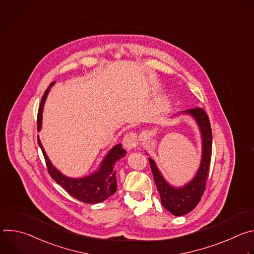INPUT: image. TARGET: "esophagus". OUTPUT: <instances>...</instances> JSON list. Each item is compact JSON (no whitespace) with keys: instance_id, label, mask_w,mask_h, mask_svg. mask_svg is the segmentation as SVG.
Segmentation results:
<instances>
[{"instance_id":"34e87169","label":"esophagus","mask_w":254,"mask_h":254,"mask_svg":"<svg viewBox=\"0 0 254 254\" xmlns=\"http://www.w3.org/2000/svg\"><path fill=\"white\" fill-rule=\"evenodd\" d=\"M138 144L137 135L134 132H128L123 138V146L127 151H131L132 149L136 148Z\"/></svg>"}]
</instances>
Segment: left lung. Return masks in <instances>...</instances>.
<instances>
[{
    "mask_svg": "<svg viewBox=\"0 0 254 254\" xmlns=\"http://www.w3.org/2000/svg\"><path fill=\"white\" fill-rule=\"evenodd\" d=\"M182 114L189 115L194 119L201 133L202 157L195 177L182 187H174L165 180L155 161L149 158L162 204L175 216H183L191 212L200 202L206 188V180L209 173L212 153V130L209 118L203 108L195 107L175 116Z\"/></svg>",
    "mask_w": 254,
    "mask_h": 254,
    "instance_id": "left-lung-1",
    "label": "left lung"
}]
</instances>
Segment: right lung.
Segmentation results:
<instances>
[{
	"label": "right lung",
	"mask_w": 254,
	"mask_h": 254,
	"mask_svg": "<svg viewBox=\"0 0 254 254\" xmlns=\"http://www.w3.org/2000/svg\"><path fill=\"white\" fill-rule=\"evenodd\" d=\"M54 83L55 81L49 85L41 99V103L38 110V130H40L42 127V114L47 95L50 91V87L53 86ZM37 139L39 147L43 153L50 176L58 185H60L61 187L64 188V190H66V192L69 195L84 203L96 204L106 200L108 197H111L116 193L117 173L114 170V168L116 166V163L120 159L124 158L127 154L121 143L117 144V146L111 149V151L106 154V156L100 163V166L95 172L83 178H70L63 175L59 170H57L52 165L40 141L39 135Z\"/></svg>",
	"instance_id": "add662e5"
}]
</instances>
